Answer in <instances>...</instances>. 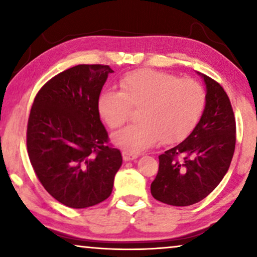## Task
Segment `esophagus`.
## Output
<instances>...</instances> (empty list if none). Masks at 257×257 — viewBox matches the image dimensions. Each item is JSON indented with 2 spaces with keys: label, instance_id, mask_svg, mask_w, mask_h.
<instances>
[{
  "label": "esophagus",
  "instance_id": "obj_1",
  "mask_svg": "<svg viewBox=\"0 0 257 257\" xmlns=\"http://www.w3.org/2000/svg\"><path fill=\"white\" fill-rule=\"evenodd\" d=\"M121 156H122V159H124L125 161H130V160L136 159V158L138 157V154H137V153H132V152H128V151H122Z\"/></svg>",
  "mask_w": 257,
  "mask_h": 257
}]
</instances>
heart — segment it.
<instances>
[{"label":"heart","instance_id":"obj_1","mask_svg":"<svg viewBox=\"0 0 257 257\" xmlns=\"http://www.w3.org/2000/svg\"><path fill=\"white\" fill-rule=\"evenodd\" d=\"M205 106L206 92L199 82L150 69L126 73L119 80V92L104 91L98 98L100 118L113 130L128 120L132 108H139V121L113 136L117 145L135 153L159 139L174 144L187 138Z\"/></svg>","mask_w":257,"mask_h":257}]
</instances>
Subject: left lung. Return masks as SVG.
<instances>
[{"label":"left lung","mask_w":257,"mask_h":257,"mask_svg":"<svg viewBox=\"0 0 257 257\" xmlns=\"http://www.w3.org/2000/svg\"><path fill=\"white\" fill-rule=\"evenodd\" d=\"M206 83L201 119L184 142L159 156V170L151 184L158 201L191 206L212 193L227 173L236 143V124L226 91L216 80L199 73Z\"/></svg>","instance_id":"1"}]
</instances>
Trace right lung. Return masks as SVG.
<instances>
[{
  "label": "right lung",
  "mask_w": 257,
  "mask_h": 257,
  "mask_svg": "<svg viewBox=\"0 0 257 257\" xmlns=\"http://www.w3.org/2000/svg\"><path fill=\"white\" fill-rule=\"evenodd\" d=\"M108 65L79 64L48 80L31 106L27 150L35 174L52 198L86 208L111 195L121 154L98 112Z\"/></svg>",
  "instance_id": "1"
}]
</instances>
